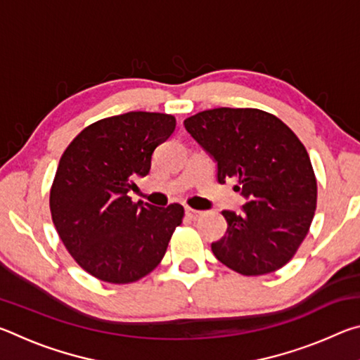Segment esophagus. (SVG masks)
<instances>
[{"label": "esophagus", "mask_w": 360, "mask_h": 360, "mask_svg": "<svg viewBox=\"0 0 360 360\" xmlns=\"http://www.w3.org/2000/svg\"><path fill=\"white\" fill-rule=\"evenodd\" d=\"M203 212L202 211H197V210H193V208H191V206H187L186 208V216L188 217V219H192V221H197V219L202 216Z\"/></svg>", "instance_id": "1"}]
</instances>
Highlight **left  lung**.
<instances>
[{
    "mask_svg": "<svg viewBox=\"0 0 360 360\" xmlns=\"http://www.w3.org/2000/svg\"><path fill=\"white\" fill-rule=\"evenodd\" d=\"M217 162V181L235 179L248 202L224 211L227 231L212 243L219 262L245 276L268 275L294 257L313 222L318 182L303 143L276 115L255 108H216L184 120Z\"/></svg>",
    "mask_w": 360,
    "mask_h": 360,
    "instance_id": "1",
    "label": "left lung"
}]
</instances>
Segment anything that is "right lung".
Segmentation results:
<instances>
[{"instance_id": "1", "label": "right lung", "mask_w": 360, "mask_h": 360, "mask_svg": "<svg viewBox=\"0 0 360 360\" xmlns=\"http://www.w3.org/2000/svg\"><path fill=\"white\" fill-rule=\"evenodd\" d=\"M176 129L172 114L131 111L94 122L72 139L51 187V214L76 264L96 279L130 284L154 270L182 224L179 203H135L129 192Z\"/></svg>"}]
</instances>
